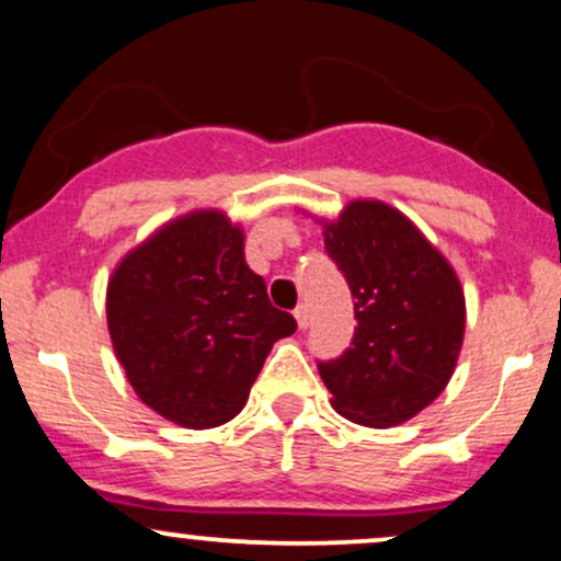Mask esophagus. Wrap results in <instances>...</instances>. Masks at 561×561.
Returning a JSON list of instances; mask_svg holds the SVG:
<instances>
[{"mask_svg":"<svg viewBox=\"0 0 561 561\" xmlns=\"http://www.w3.org/2000/svg\"><path fill=\"white\" fill-rule=\"evenodd\" d=\"M293 317H295V321H298L300 330H308V319H311V317H308V308H306V306H298V308H295Z\"/></svg>","mask_w":561,"mask_h":561,"instance_id":"1","label":"esophagus"}]
</instances>
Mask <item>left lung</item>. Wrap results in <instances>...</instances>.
<instances>
[{"label":"left lung","mask_w":561,"mask_h":561,"mask_svg":"<svg viewBox=\"0 0 561 561\" xmlns=\"http://www.w3.org/2000/svg\"><path fill=\"white\" fill-rule=\"evenodd\" d=\"M324 250L353 295L356 332L319 375L364 427L409 422L446 390L465 343V289L446 255L382 199H351L324 221Z\"/></svg>","instance_id":"obj_1"}]
</instances>
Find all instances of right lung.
Segmentation results:
<instances>
[{"label":"right lung","instance_id":"1","mask_svg":"<svg viewBox=\"0 0 561 561\" xmlns=\"http://www.w3.org/2000/svg\"><path fill=\"white\" fill-rule=\"evenodd\" d=\"M107 330L141 403L186 430L234 420L276 340L298 324L244 263V234L216 208L163 224L107 282Z\"/></svg>","mask_w":561,"mask_h":561}]
</instances>
